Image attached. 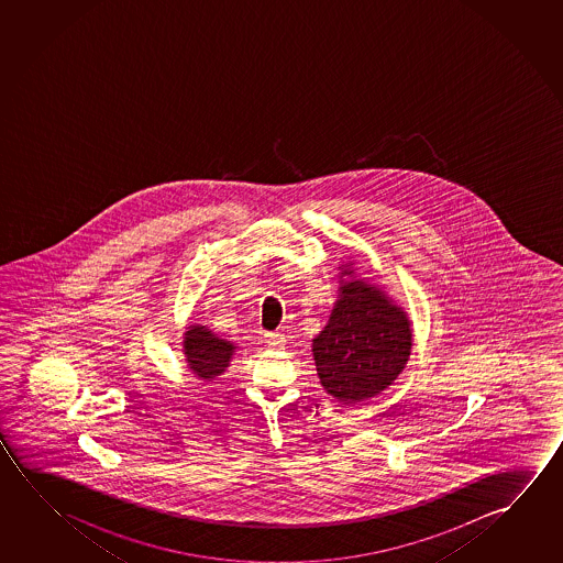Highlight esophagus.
Returning <instances> with one entry per match:
<instances>
[{
  "label": "esophagus",
  "instance_id": "esophagus-1",
  "mask_svg": "<svg viewBox=\"0 0 563 563\" xmlns=\"http://www.w3.org/2000/svg\"><path fill=\"white\" fill-rule=\"evenodd\" d=\"M263 340H265V343H267V345H268V347H271V350H280V347H283V345H285V338H283V335H280V333H275V332L265 333V338H263Z\"/></svg>",
  "mask_w": 563,
  "mask_h": 563
}]
</instances>
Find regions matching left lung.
Masks as SVG:
<instances>
[{"label": "left lung", "instance_id": "obj_1", "mask_svg": "<svg viewBox=\"0 0 563 563\" xmlns=\"http://www.w3.org/2000/svg\"><path fill=\"white\" fill-rule=\"evenodd\" d=\"M341 267L338 302L313 338L312 353L325 393L355 405L397 380L412 351V328L377 285L355 277L351 265Z\"/></svg>", "mask_w": 563, "mask_h": 563}]
</instances>
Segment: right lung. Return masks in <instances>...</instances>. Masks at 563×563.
Here are the masks:
<instances>
[{
	"mask_svg": "<svg viewBox=\"0 0 563 563\" xmlns=\"http://www.w3.org/2000/svg\"><path fill=\"white\" fill-rule=\"evenodd\" d=\"M185 357L188 369L202 380H213L230 367L235 345L218 338L206 325H188L185 332Z\"/></svg>",
	"mask_w": 563,
	"mask_h": 563,
	"instance_id": "1",
	"label": "right lung"
}]
</instances>
